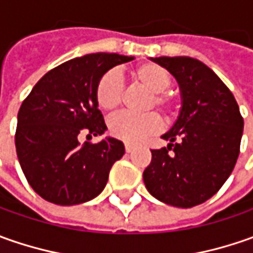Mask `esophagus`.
Instances as JSON below:
<instances>
[{"instance_id": "obj_1", "label": "esophagus", "mask_w": 253, "mask_h": 253, "mask_svg": "<svg viewBox=\"0 0 253 253\" xmlns=\"http://www.w3.org/2000/svg\"><path fill=\"white\" fill-rule=\"evenodd\" d=\"M125 151L128 152V153H131L133 151V146H132L131 143H125Z\"/></svg>"}]
</instances>
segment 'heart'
Segmentation results:
<instances>
[{
  "label": "heart",
  "instance_id": "b5f03b06",
  "mask_svg": "<svg viewBox=\"0 0 253 253\" xmlns=\"http://www.w3.org/2000/svg\"><path fill=\"white\" fill-rule=\"evenodd\" d=\"M131 79L133 83L151 92L148 108H158L165 118H170L174 114V100L165 91L169 88L171 77L163 66L151 62L138 64L131 70ZM122 94L124 84L120 74L114 70L102 74L95 87V101L102 111H115L121 104ZM159 128L161 121L153 112L142 115L118 114L108 122V131L112 136L128 143L142 142L146 136L159 131Z\"/></svg>",
  "mask_w": 253,
  "mask_h": 253
}]
</instances>
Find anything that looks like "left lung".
<instances>
[{"mask_svg": "<svg viewBox=\"0 0 253 253\" xmlns=\"http://www.w3.org/2000/svg\"><path fill=\"white\" fill-rule=\"evenodd\" d=\"M177 80L181 110L168 148L152 149L143 181L155 199L190 209L207 201L235 168L244 118L232 92L209 66L187 56L151 57Z\"/></svg>", "mask_w": 253, "mask_h": 253, "instance_id": "8db88e82", "label": "left lung"}]
</instances>
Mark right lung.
Here are the masks:
<instances>
[{
	"mask_svg": "<svg viewBox=\"0 0 253 253\" xmlns=\"http://www.w3.org/2000/svg\"><path fill=\"white\" fill-rule=\"evenodd\" d=\"M133 60L118 53H91L67 60L35 84L18 112L15 146L31 187L46 201L74 206L101 193L125 146L115 138L80 145L79 133L107 129L95 101L102 74Z\"/></svg>",
	"mask_w": 253,
	"mask_h": 253,
	"instance_id": "obj_1",
	"label": "right lung"
}]
</instances>
